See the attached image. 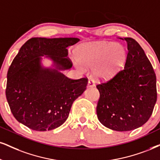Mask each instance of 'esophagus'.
<instances>
[{
	"label": "esophagus",
	"mask_w": 160,
	"mask_h": 160,
	"mask_svg": "<svg viewBox=\"0 0 160 160\" xmlns=\"http://www.w3.org/2000/svg\"><path fill=\"white\" fill-rule=\"evenodd\" d=\"M88 88H92V87H95V82H94V81L92 80V79H89V81H88Z\"/></svg>",
	"instance_id": "1"
}]
</instances>
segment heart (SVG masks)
Here are the masks:
<instances>
[{"label":"heart","instance_id":"heart-1","mask_svg":"<svg viewBox=\"0 0 160 160\" xmlns=\"http://www.w3.org/2000/svg\"><path fill=\"white\" fill-rule=\"evenodd\" d=\"M76 58L80 64L76 67L92 68V75L97 80H109L115 77L125 64L127 52L123 45L118 43H90L79 47Z\"/></svg>","mask_w":160,"mask_h":160}]
</instances>
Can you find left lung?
Segmentation results:
<instances>
[{"mask_svg": "<svg viewBox=\"0 0 160 160\" xmlns=\"http://www.w3.org/2000/svg\"><path fill=\"white\" fill-rule=\"evenodd\" d=\"M125 68L112 79L96 86L100 98L98 119L109 129L128 131L141 127L152 114L157 102V77L143 49L131 38Z\"/></svg>", "mask_w": 160, "mask_h": 160, "instance_id": "left-lung-1", "label": "left lung"}]
</instances>
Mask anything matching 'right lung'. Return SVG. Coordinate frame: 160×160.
<instances>
[{
    "mask_svg": "<svg viewBox=\"0 0 160 160\" xmlns=\"http://www.w3.org/2000/svg\"><path fill=\"white\" fill-rule=\"evenodd\" d=\"M77 38H32L20 49L7 72L6 96L14 117L37 131L64 123L73 102L86 90L88 79H70L62 71L72 67L68 47ZM46 56L53 64H42Z\"/></svg>",
    "mask_w": 160,
    "mask_h": 160,
    "instance_id": "add662e5",
    "label": "right lung"
}]
</instances>
